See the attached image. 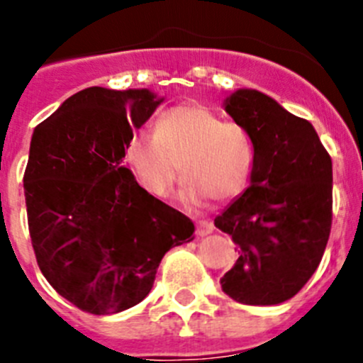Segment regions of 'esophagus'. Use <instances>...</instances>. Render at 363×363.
<instances>
[{
	"instance_id": "esophagus-1",
	"label": "esophagus",
	"mask_w": 363,
	"mask_h": 363,
	"mask_svg": "<svg viewBox=\"0 0 363 363\" xmlns=\"http://www.w3.org/2000/svg\"><path fill=\"white\" fill-rule=\"evenodd\" d=\"M213 231H215V225H213L211 222H208V220H202V222H199V225H197L199 236H208V235H211Z\"/></svg>"
}]
</instances>
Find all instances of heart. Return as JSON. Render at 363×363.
<instances>
[{
    "label": "heart",
    "mask_w": 363,
    "mask_h": 363,
    "mask_svg": "<svg viewBox=\"0 0 363 363\" xmlns=\"http://www.w3.org/2000/svg\"><path fill=\"white\" fill-rule=\"evenodd\" d=\"M123 159L135 182L152 197H168L182 172V201H229L252 175L254 143L238 123H229L204 105H177L128 138Z\"/></svg>",
    "instance_id": "b5f03b06"
}]
</instances>
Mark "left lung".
<instances>
[{"label":"left lung","mask_w":363,"mask_h":363,"mask_svg":"<svg viewBox=\"0 0 363 363\" xmlns=\"http://www.w3.org/2000/svg\"><path fill=\"white\" fill-rule=\"evenodd\" d=\"M223 109L254 143L250 184L215 225L238 247L220 279L236 303L289 301L319 267L331 231L333 168L313 125L256 89H236Z\"/></svg>","instance_id":"8db88e82"}]
</instances>
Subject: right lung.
<instances>
[{
  "label": "right lung",
  "mask_w": 363,
  "mask_h": 363,
  "mask_svg": "<svg viewBox=\"0 0 363 363\" xmlns=\"http://www.w3.org/2000/svg\"><path fill=\"white\" fill-rule=\"evenodd\" d=\"M162 100L150 89L87 87L33 128L23 186L37 265L87 313L141 303L162 256L195 238L188 216L121 166L132 130Z\"/></svg>",
  "instance_id": "obj_1"
}]
</instances>
